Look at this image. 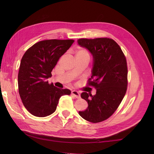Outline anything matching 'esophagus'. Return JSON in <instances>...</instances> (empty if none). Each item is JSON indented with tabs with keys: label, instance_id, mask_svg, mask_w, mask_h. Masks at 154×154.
Returning a JSON list of instances; mask_svg holds the SVG:
<instances>
[{
	"label": "esophagus",
	"instance_id": "obj_1",
	"mask_svg": "<svg viewBox=\"0 0 154 154\" xmlns=\"http://www.w3.org/2000/svg\"><path fill=\"white\" fill-rule=\"evenodd\" d=\"M71 94H72V95H73L74 97H75L76 98L78 99L80 97V94L76 91H72L71 92Z\"/></svg>",
	"mask_w": 154,
	"mask_h": 154
}]
</instances>
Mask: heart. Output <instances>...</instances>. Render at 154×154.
I'll return each instance as SVG.
<instances>
[{
    "label": "heart",
    "instance_id": "b5f03b06",
    "mask_svg": "<svg viewBox=\"0 0 154 154\" xmlns=\"http://www.w3.org/2000/svg\"><path fill=\"white\" fill-rule=\"evenodd\" d=\"M76 58H90V53L88 51L84 48L78 49L75 53Z\"/></svg>",
    "mask_w": 154,
    "mask_h": 154
}]
</instances>
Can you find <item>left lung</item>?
I'll return each instance as SVG.
<instances>
[{
    "label": "left lung",
    "mask_w": 154,
    "mask_h": 154,
    "mask_svg": "<svg viewBox=\"0 0 154 154\" xmlns=\"http://www.w3.org/2000/svg\"><path fill=\"white\" fill-rule=\"evenodd\" d=\"M78 43L92 54V76L87 85L96 89L94 96L82 93V98L87 101L88 107L79 114L89 122H101L114 113L127 92V60L119 45L111 38H80Z\"/></svg>",
    "instance_id": "1"
}]
</instances>
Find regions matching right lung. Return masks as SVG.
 I'll return each mask as SVG.
<instances>
[{"label": "right lung", "mask_w": 154, "mask_h": 154, "mask_svg": "<svg viewBox=\"0 0 154 154\" xmlns=\"http://www.w3.org/2000/svg\"><path fill=\"white\" fill-rule=\"evenodd\" d=\"M74 40L40 41L27 49L22 58L18 74V92L27 111L36 117H45L57 109L60 97L70 95L67 88L49 84L47 79L58 60Z\"/></svg>", "instance_id": "right-lung-1"}]
</instances>
